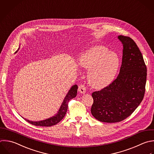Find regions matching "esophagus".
<instances>
[{
  "label": "esophagus",
  "mask_w": 154,
  "mask_h": 154,
  "mask_svg": "<svg viewBox=\"0 0 154 154\" xmlns=\"http://www.w3.org/2000/svg\"><path fill=\"white\" fill-rule=\"evenodd\" d=\"M78 91L82 94H84L86 91V87L84 84H80L78 87Z\"/></svg>",
  "instance_id": "obj_1"
}]
</instances>
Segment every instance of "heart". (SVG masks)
Returning <instances> with one entry per match:
<instances>
[{
    "label": "heart",
    "instance_id": "b5f03b06",
    "mask_svg": "<svg viewBox=\"0 0 154 154\" xmlns=\"http://www.w3.org/2000/svg\"><path fill=\"white\" fill-rule=\"evenodd\" d=\"M79 62L83 69L89 70L87 75L89 84L100 89L114 79L119 67L120 58L116 53L109 52L105 46H96L83 54Z\"/></svg>",
    "mask_w": 154,
    "mask_h": 154
}]
</instances>
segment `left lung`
<instances>
[{
    "instance_id": "left-lung-1",
    "label": "left lung",
    "mask_w": 154,
    "mask_h": 154,
    "mask_svg": "<svg viewBox=\"0 0 154 154\" xmlns=\"http://www.w3.org/2000/svg\"><path fill=\"white\" fill-rule=\"evenodd\" d=\"M118 39L123 48L119 74L108 86L92 93L91 114L106 123L119 122L129 117L145 93L147 69L139 48L129 37L119 35Z\"/></svg>"
}]
</instances>
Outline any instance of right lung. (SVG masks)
Here are the masks:
<instances>
[{"instance_id":"obj_1","label":"right lung","mask_w":154,"mask_h":154,"mask_svg":"<svg viewBox=\"0 0 154 154\" xmlns=\"http://www.w3.org/2000/svg\"><path fill=\"white\" fill-rule=\"evenodd\" d=\"M17 51L16 52V53ZM77 91H78V85H73L71 88L69 90V92L67 93V95L66 96L58 111V113L49 119H47L46 120H43L42 121H38V122H33L30 121L29 120H26L29 123L35 125V126H51L53 125H55L57 124L58 122H60L65 116L66 112L67 111L68 108V102L69 100L74 97H76L77 95ZM24 119V118H23Z\"/></svg>"}]
</instances>
